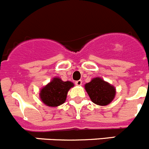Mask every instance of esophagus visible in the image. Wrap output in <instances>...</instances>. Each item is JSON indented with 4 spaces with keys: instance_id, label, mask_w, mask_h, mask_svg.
Here are the masks:
<instances>
[{
    "instance_id": "obj_1",
    "label": "esophagus",
    "mask_w": 149,
    "mask_h": 149,
    "mask_svg": "<svg viewBox=\"0 0 149 149\" xmlns=\"http://www.w3.org/2000/svg\"><path fill=\"white\" fill-rule=\"evenodd\" d=\"M75 84H76L77 86H81V85L82 84V81L81 80H79V81H76V82H75Z\"/></svg>"
}]
</instances>
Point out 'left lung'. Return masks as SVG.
Segmentation results:
<instances>
[{
  "mask_svg": "<svg viewBox=\"0 0 149 149\" xmlns=\"http://www.w3.org/2000/svg\"><path fill=\"white\" fill-rule=\"evenodd\" d=\"M84 89L91 100L100 106L110 104L116 96V88L100 77L93 78L84 85Z\"/></svg>",
  "mask_w": 149,
  "mask_h": 149,
  "instance_id": "8db88e82",
  "label": "left lung"
}]
</instances>
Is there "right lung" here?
<instances>
[{"label":"right lung","mask_w":149,"mask_h":149,"mask_svg":"<svg viewBox=\"0 0 149 149\" xmlns=\"http://www.w3.org/2000/svg\"><path fill=\"white\" fill-rule=\"evenodd\" d=\"M74 84L70 81H63L60 78L54 77L40 90L39 97L43 103L49 107H57L64 103L68 92Z\"/></svg>","instance_id":"obj_1"}]
</instances>
